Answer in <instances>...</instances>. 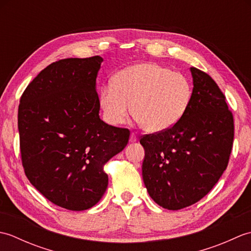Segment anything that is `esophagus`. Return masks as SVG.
Segmentation results:
<instances>
[{"label":"esophagus","instance_id":"obj_1","mask_svg":"<svg viewBox=\"0 0 251 251\" xmlns=\"http://www.w3.org/2000/svg\"><path fill=\"white\" fill-rule=\"evenodd\" d=\"M137 136L135 135V134H131L130 135V138H129V142H131V143H134V142H136L137 141Z\"/></svg>","mask_w":251,"mask_h":251}]
</instances>
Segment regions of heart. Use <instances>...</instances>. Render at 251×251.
I'll return each mask as SVG.
<instances>
[{"label":"heart","mask_w":251,"mask_h":251,"mask_svg":"<svg viewBox=\"0 0 251 251\" xmlns=\"http://www.w3.org/2000/svg\"><path fill=\"white\" fill-rule=\"evenodd\" d=\"M192 96L183 74L155 62L123 69L99 92V104L110 125L125 123L130 112L151 134L172 128L182 119Z\"/></svg>","instance_id":"heart-1"}]
</instances>
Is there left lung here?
Here are the masks:
<instances>
[{
  "label": "left lung",
  "mask_w": 251,
  "mask_h": 251,
  "mask_svg": "<svg viewBox=\"0 0 251 251\" xmlns=\"http://www.w3.org/2000/svg\"><path fill=\"white\" fill-rule=\"evenodd\" d=\"M193 90L177 124L140 139L142 178L149 195L165 209L201 200L225 172L233 146L234 123L225 95L208 74L190 68Z\"/></svg>",
  "instance_id": "obj_1"
}]
</instances>
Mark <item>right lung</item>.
Here are the masks:
<instances>
[{
    "label": "right lung",
    "instance_id": "right-lung-1",
    "mask_svg": "<svg viewBox=\"0 0 251 251\" xmlns=\"http://www.w3.org/2000/svg\"><path fill=\"white\" fill-rule=\"evenodd\" d=\"M100 56L51 63L25 88L18 109L20 152L26 178L55 205L81 211L108 186L102 165L123 151L129 130L99 116Z\"/></svg>",
    "mask_w": 251,
    "mask_h": 251
}]
</instances>
